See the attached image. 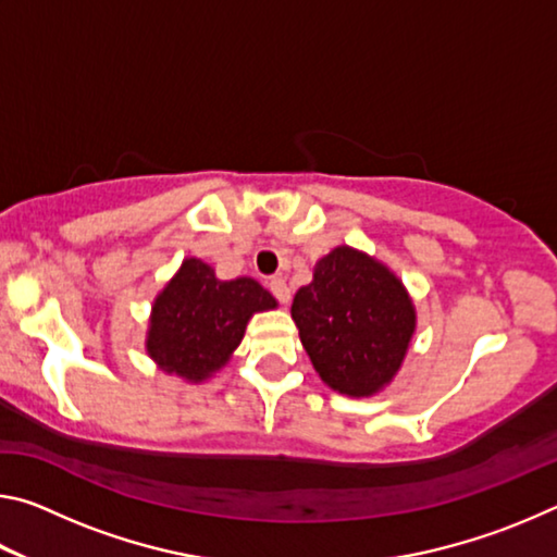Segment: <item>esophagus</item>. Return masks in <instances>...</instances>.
Listing matches in <instances>:
<instances>
[{
  "mask_svg": "<svg viewBox=\"0 0 557 557\" xmlns=\"http://www.w3.org/2000/svg\"><path fill=\"white\" fill-rule=\"evenodd\" d=\"M270 292L282 301V305H289L292 289H289V285H287L285 280H282V277H272V280H270Z\"/></svg>",
  "mask_w": 557,
  "mask_h": 557,
  "instance_id": "1",
  "label": "esophagus"
}]
</instances>
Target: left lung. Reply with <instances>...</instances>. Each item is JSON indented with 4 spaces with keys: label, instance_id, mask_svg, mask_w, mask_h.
<instances>
[{
    "label": "left lung",
    "instance_id": "left-lung-1",
    "mask_svg": "<svg viewBox=\"0 0 557 557\" xmlns=\"http://www.w3.org/2000/svg\"><path fill=\"white\" fill-rule=\"evenodd\" d=\"M289 312L319 379L348 398H373L388 388L418 329L403 280L351 245L317 262Z\"/></svg>",
    "mask_w": 557,
    "mask_h": 557
}]
</instances>
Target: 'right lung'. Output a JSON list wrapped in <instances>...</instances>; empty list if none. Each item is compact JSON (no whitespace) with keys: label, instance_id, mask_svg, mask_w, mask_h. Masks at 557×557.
<instances>
[{"label":"right lung","instance_id":"1","mask_svg":"<svg viewBox=\"0 0 557 557\" xmlns=\"http://www.w3.org/2000/svg\"><path fill=\"white\" fill-rule=\"evenodd\" d=\"M270 309L277 299L258 280H219L209 262L184 258L152 301L145 351L159 371L199 385L231 361L252 314Z\"/></svg>","mask_w":557,"mask_h":557}]
</instances>
